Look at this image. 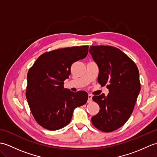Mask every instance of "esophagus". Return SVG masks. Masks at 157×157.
Here are the masks:
<instances>
[{
    "label": "esophagus",
    "instance_id": "34e87169",
    "mask_svg": "<svg viewBox=\"0 0 157 157\" xmlns=\"http://www.w3.org/2000/svg\"><path fill=\"white\" fill-rule=\"evenodd\" d=\"M92 101V96L91 94H88V102L90 103Z\"/></svg>",
    "mask_w": 157,
    "mask_h": 157
}]
</instances>
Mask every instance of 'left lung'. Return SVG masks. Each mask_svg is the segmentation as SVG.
Segmentation results:
<instances>
[{
	"label": "left lung",
	"mask_w": 157,
	"mask_h": 157,
	"mask_svg": "<svg viewBox=\"0 0 157 157\" xmlns=\"http://www.w3.org/2000/svg\"><path fill=\"white\" fill-rule=\"evenodd\" d=\"M89 52L99 69L98 82L109 94L94 96L99 112L92 117L95 128L111 132L121 128L132 115L140 91L139 71L135 63L121 50L111 46H92Z\"/></svg>",
	"instance_id": "1"
}]
</instances>
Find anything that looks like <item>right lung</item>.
Wrapping results in <instances>:
<instances>
[{"label": "right lung", "mask_w": 157, "mask_h": 157, "mask_svg": "<svg viewBox=\"0 0 157 157\" xmlns=\"http://www.w3.org/2000/svg\"><path fill=\"white\" fill-rule=\"evenodd\" d=\"M88 46L63 48L44 52L29 69L25 96L35 120L42 128L57 130L71 121L74 109L85 105L84 91L64 88L73 63L84 59Z\"/></svg>", "instance_id": "right-lung-1"}]
</instances>
